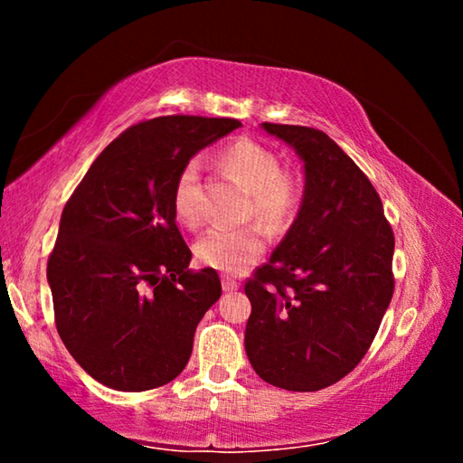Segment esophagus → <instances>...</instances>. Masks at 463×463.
<instances>
[{"mask_svg":"<svg viewBox=\"0 0 463 463\" xmlns=\"http://www.w3.org/2000/svg\"><path fill=\"white\" fill-rule=\"evenodd\" d=\"M222 289H224V292H237L239 284L234 279H231V278H224L222 279Z\"/></svg>","mask_w":463,"mask_h":463,"instance_id":"34e87169","label":"esophagus"}]
</instances>
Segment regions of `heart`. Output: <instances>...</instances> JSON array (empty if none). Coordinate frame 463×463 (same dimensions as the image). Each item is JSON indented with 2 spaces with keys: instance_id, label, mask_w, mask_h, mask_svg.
Here are the masks:
<instances>
[{
  "instance_id": "obj_1",
  "label": "heart",
  "mask_w": 463,
  "mask_h": 463,
  "mask_svg": "<svg viewBox=\"0 0 463 463\" xmlns=\"http://www.w3.org/2000/svg\"><path fill=\"white\" fill-rule=\"evenodd\" d=\"M222 167L232 174L250 194V214L271 231H284L300 213L304 187L281 165V156L268 145L253 138L234 140L221 153ZM200 163L192 159L179 171L174 185V210L184 224L200 222L198 202ZM265 249L263 232L257 226L226 229L214 226L198 241V257L226 273L249 269Z\"/></svg>"
}]
</instances>
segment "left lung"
I'll return each mask as SVG.
<instances>
[{
	"label": "left lung",
	"mask_w": 463,
	"mask_h": 463,
	"mask_svg": "<svg viewBox=\"0 0 463 463\" xmlns=\"http://www.w3.org/2000/svg\"><path fill=\"white\" fill-rule=\"evenodd\" d=\"M304 163L300 213L245 284V351L271 386L317 392L362 362L394 294L382 200L323 130L263 122Z\"/></svg>",
	"instance_id": "left-lung-1"
}]
</instances>
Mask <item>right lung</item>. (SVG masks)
<instances>
[{
  "mask_svg": "<svg viewBox=\"0 0 463 463\" xmlns=\"http://www.w3.org/2000/svg\"><path fill=\"white\" fill-rule=\"evenodd\" d=\"M234 118L163 116L112 140L61 214L46 265L54 323L93 380L120 392L169 383L192 355L195 326L221 298L213 268L187 269L174 185Z\"/></svg>",
  "mask_w": 463,
  "mask_h": 463,
  "instance_id": "1",
  "label": "right lung"
}]
</instances>
